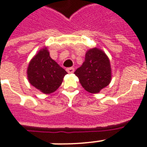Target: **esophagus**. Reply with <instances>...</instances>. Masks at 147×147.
Masks as SVG:
<instances>
[{"label":"esophagus","mask_w":147,"mask_h":147,"mask_svg":"<svg viewBox=\"0 0 147 147\" xmlns=\"http://www.w3.org/2000/svg\"><path fill=\"white\" fill-rule=\"evenodd\" d=\"M66 71H68V73H73L74 71H75V69H74L73 67L67 68V69H66Z\"/></svg>","instance_id":"obj_1"}]
</instances>
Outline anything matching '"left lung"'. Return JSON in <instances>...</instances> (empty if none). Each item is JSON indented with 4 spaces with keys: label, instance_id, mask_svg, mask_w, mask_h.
<instances>
[{
    "label": "left lung",
    "instance_id": "1",
    "mask_svg": "<svg viewBox=\"0 0 147 147\" xmlns=\"http://www.w3.org/2000/svg\"><path fill=\"white\" fill-rule=\"evenodd\" d=\"M82 86L88 92L97 94L110 83L112 78L110 62L100 49H90L85 54L82 66L74 72Z\"/></svg>",
    "mask_w": 147,
    "mask_h": 147
}]
</instances>
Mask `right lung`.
<instances>
[{"label": "right lung", "mask_w": 147, "mask_h": 147, "mask_svg": "<svg viewBox=\"0 0 147 147\" xmlns=\"http://www.w3.org/2000/svg\"><path fill=\"white\" fill-rule=\"evenodd\" d=\"M66 74L64 69L51 59L46 47L31 59L27 69L29 83L45 94L56 91Z\"/></svg>", "instance_id": "obj_1"}]
</instances>
